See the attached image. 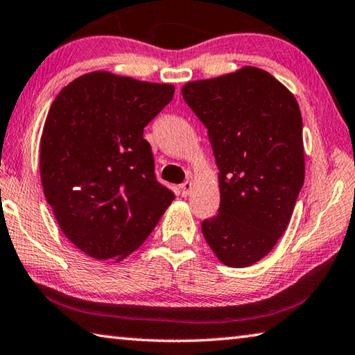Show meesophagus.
Wrapping results in <instances>:
<instances>
[{"label": "esophagus", "instance_id": "esophagus-1", "mask_svg": "<svg viewBox=\"0 0 355 355\" xmlns=\"http://www.w3.org/2000/svg\"><path fill=\"white\" fill-rule=\"evenodd\" d=\"M191 189H193V183L191 182H184L180 184V194L183 196V198H187V196H189Z\"/></svg>", "mask_w": 355, "mask_h": 355}]
</instances>
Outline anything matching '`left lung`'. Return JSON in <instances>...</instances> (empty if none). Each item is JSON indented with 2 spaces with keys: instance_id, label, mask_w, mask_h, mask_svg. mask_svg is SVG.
Wrapping results in <instances>:
<instances>
[{
  "instance_id": "1",
  "label": "left lung",
  "mask_w": 355,
  "mask_h": 355,
  "mask_svg": "<svg viewBox=\"0 0 355 355\" xmlns=\"http://www.w3.org/2000/svg\"><path fill=\"white\" fill-rule=\"evenodd\" d=\"M182 94L208 129L219 171V210L202 221V234L224 266H252L284 234L303 187L300 107L252 66L188 82Z\"/></svg>"
}]
</instances>
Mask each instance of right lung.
<instances>
[{
  "label": "right lung",
  "mask_w": 355,
  "mask_h": 355,
  "mask_svg": "<svg viewBox=\"0 0 355 355\" xmlns=\"http://www.w3.org/2000/svg\"><path fill=\"white\" fill-rule=\"evenodd\" d=\"M175 87L94 71L50 105L39 150L44 196L60 229L99 261H121L175 199L157 182L144 128Z\"/></svg>",
  "instance_id": "right-lung-1"
}]
</instances>
